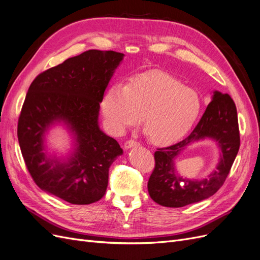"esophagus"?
Instances as JSON below:
<instances>
[{
  "instance_id": "1",
  "label": "esophagus",
  "mask_w": 260,
  "mask_h": 260,
  "mask_svg": "<svg viewBox=\"0 0 260 260\" xmlns=\"http://www.w3.org/2000/svg\"><path fill=\"white\" fill-rule=\"evenodd\" d=\"M139 145H140V143L137 142L136 140H128L127 142L124 143V148L125 149H129V148H131L133 146H139Z\"/></svg>"
}]
</instances>
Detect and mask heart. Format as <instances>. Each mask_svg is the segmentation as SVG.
<instances>
[{"mask_svg":"<svg viewBox=\"0 0 260 260\" xmlns=\"http://www.w3.org/2000/svg\"><path fill=\"white\" fill-rule=\"evenodd\" d=\"M101 107L113 135H122L143 117L148 140L156 145H167L191 130L200 117L202 100L178 78L151 72L132 78L127 85L109 86Z\"/></svg>","mask_w":260,"mask_h":260,"instance_id":"1","label":"heart"}]
</instances>
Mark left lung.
<instances>
[{
    "instance_id": "obj_1",
    "label": "left lung",
    "mask_w": 260,
    "mask_h": 260,
    "mask_svg": "<svg viewBox=\"0 0 260 260\" xmlns=\"http://www.w3.org/2000/svg\"><path fill=\"white\" fill-rule=\"evenodd\" d=\"M204 138H212L222 151L217 169L208 179L190 180L180 177L174 159L187 145ZM240 148V130L237 107L229 94L215 91L200 122L180 142L154 154L155 168L148 179L147 190L152 200L165 207H183L214 195L229 175Z\"/></svg>"
}]
</instances>
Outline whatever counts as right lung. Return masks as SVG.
<instances>
[{"label":"right lung","mask_w":260,"mask_h":260,"mask_svg":"<svg viewBox=\"0 0 260 260\" xmlns=\"http://www.w3.org/2000/svg\"><path fill=\"white\" fill-rule=\"evenodd\" d=\"M124 55L89 50L37 76L18 119L17 136L29 174L41 190L75 205L103 198L108 170L122 148L99 127L100 103ZM65 123L75 151L65 161L47 155L45 133Z\"/></svg>","instance_id":"add662e5"}]
</instances>
